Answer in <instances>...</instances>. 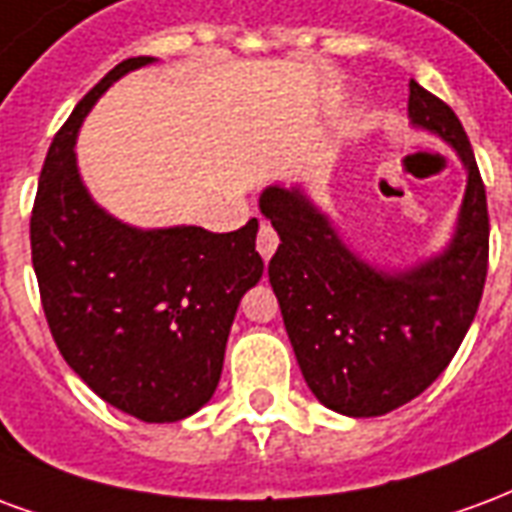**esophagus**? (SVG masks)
<instances>
[{
  "mask_svg": "<svg viewBox=\"0 0 512 512\" xmlns=\"http://www.w3.org/2000/svg\"><path fill=\"white\" fill-rule=\"evenodd\" d=\"M256 248H259L261 259H264V261L272 259V253H275V248H278V234H275V229H272L270 223H261V226H259Z\"/></svg>",
  "mask_w": 512,
  "mask_h": 512,
  "instance_id": "esophagus-1",
  "label": "esophagus"
}]
</instances>
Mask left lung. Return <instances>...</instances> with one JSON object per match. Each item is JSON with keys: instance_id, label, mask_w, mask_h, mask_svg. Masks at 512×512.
<instances>
[{"instance_id": "left-lung-1", "label": "left lung", "mask_w": 512, "mask_h": 512, "mask_svg": "<svg viewBox=\"0 0 512 512\" xmlns=\"http://www.w3.org/2000/svg\"><path fill=\"white\" fill-rule=\"evenodd\" d=\"M409 119L447 141L466 169L453 240L412 270H379L349 251L302 188L270 185L259 199L281 237L267 272L294 357L311 393L346 417H379L431 387L486 286V185L464 125L417 81H409Z\"/></svg>"}]
</instances>
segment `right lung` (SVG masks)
Masks as SVG:
<instances>
[{"mask_svg": "<svg viewBox=\"0 0 512 512\" xmlns=\"http://www.w3.org/2000/svg\"><path fill=\"white\" fill-rule=\"evenodd\" d=\"M152 62H119L59 128L40 171L29 240L65 363L119 412L177 423L215 393L234 313L264 261L256 218L229 234L144 231L108 215L81 182L73 147L89 108L117 78Z\"/></svg>", "mask_w": 512, "mask_h": 512, "instance_id": "add662e5", "label": "right lung"}]
</instances>
